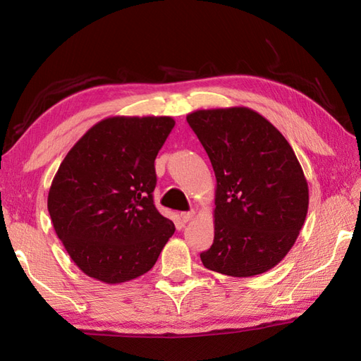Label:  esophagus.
<instances>
[{
	"label": "esophagus",
	"instance_id": "obj_1",
	"mask_svg": "<svg viewBox=\"0 0 361 361\" xmlns=\"http://www.w3.org/2000/svg\"><path fill=\"white\" fill-rule=\"evenodd\" d=\"M180 219H181L183 224H188V221H190V220L194 219V211H190V212H181V214H180Z\"/></svg>",
	"mask_w": 361,
	"mask_h": 361
}]
</instances>
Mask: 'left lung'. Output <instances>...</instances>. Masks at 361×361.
Here are the masks:
<instances>
[{
    "instance_id": "obj_1",
    "label": "left lung",
    "mask_w": 361,
    "mask_h": 361,
    "mask_svg": "<svg viewBox=\"0 0 361 361\" xmlns=\"http://www.w3.org/2000/svg\"><path fill=\"white\" fill-rule=\"evenodd\" d=\"M216 173L214 243L206 268L234 278L271 270L293 247L309 209V186L286 137L247 106L186 116Z\"/></svg>"
}]
</instances>
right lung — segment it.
<instances>
[{"instance_id": "obj_1", "label": "right lung", "mask_w": 361, "mask_h": 361, "mask_svg": "<svg viewBox=\"0 0 361 361\" xmlns=\"http://www.w3.org/2000/svg\"><path fill=\"white\" fill-rule=\"evenodd\" d=\"M173 126L171 116L102 119L60 164L48 211L68 255L90 278H140L175 233L153 204L155 158Z\"/></svg>"}]
</instances>
